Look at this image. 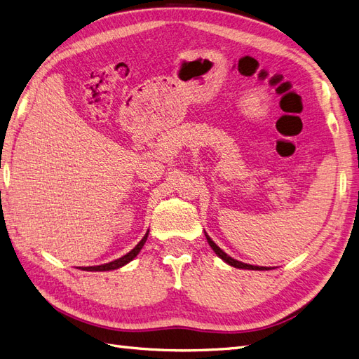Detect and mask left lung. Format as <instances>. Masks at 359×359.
<instances>
[{"mask_svg":"<svg viewBox=\"0 0 359 359\" xmlns=\"http://www.w3.org/2000/svg\"><path fill=\"white\" fill-rule=\"evenodd\" d=\"M205 236H206V241H208V244L211 245V248L214 250L215 252V255L219 256V257H222L226 264H229L231 266H235V268H241V269H256V271H264V269H269V268H266V266H255V265H248V264H243V262H240V260H236V259H233V257H231V256H227L223 250L217 245L211 238L205 233Z\"/></svg>","mask_w":359,"mask_h":359,"instance_id":"1","label":"left lung"}]
</instances>
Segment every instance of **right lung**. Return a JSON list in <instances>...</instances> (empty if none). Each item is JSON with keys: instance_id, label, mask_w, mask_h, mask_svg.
Listing matches in <instances>:
<instances>
[{"instance_id": "add662e5", "label": "right lung", "mask_w": 359, "mask_h": 359, "mask_svg": "<svg viewBox=\"0 0 359 359\" xmlns=\"http://www.w3.org/2000/svg\"><path fill=\"white\" fill-rule=\"evenodd\" d=\"M147 238H148V232L145 233V236L142 238V240L139 241V244L132 250V252H128V253H127V255H124L123 257H119V259H116V260H112V262H109V264H104V265H97V266H83V268H81V269H83V271H111V269L121 268V266H124L126 264H128L130 260H133V259L139 255L140 248L144 247V244H145V241H147Z\"/></svg>"}]
</instances>
